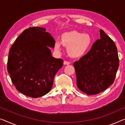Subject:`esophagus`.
I'll list each match as a JSON object with an SVG mask.
<instances>
[{"instance_id":"34e87169","label":"esophagus","mask_w":125,"mask_h":125,"mask_svg":"<svg viewBox=\"0 0 125 125\" xmlns=\"http://www.w3.org/2000/svg\"><path fill=\"white\" fill-rule=\"evenodd\" d=\"M64 65H69L70 64V62H69V61H68L65 60L64 61Z\"/></svg>"}]
</instances>
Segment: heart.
<instances>
[{
    "instance_id": "obj_1",
    "label": "heart",
    "mask_w": 125,
    "mask_h": 125,
    "mask_svg": "<svg viewBox=\"0 0 125 125\" xmlns=\"http://www.w3.org/2000/svg\"><path fill=\"white\" fill-rule=\"evenodd\" d=\"M91 43V37L88 34H82L76 31H70L63 33L61 37V43L56 41L55 50L60 52L61 44L68 47V53L71 56L78 57L83 55L89 49Z\"/></svg>"
}]
</instances>
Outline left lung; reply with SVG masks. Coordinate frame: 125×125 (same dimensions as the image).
I'll return each instance as SVG.
<instances>
[{"mask_svg": "<svg viewBox=\"0 0 125 125\" xmlns=\"http://www.w3.org/2000/svg\"><path fill=\"white\" fill-rule=\"evenodd\" d=\"M97 40L87 54L74 62L76 84L88 95L98 94L114 83L119 66L117 49L114 41L99 30Z\"/></svg>", "mask_w": 125, "mask_h": 125, "instance_id": "1", "label": "left lung"}]
</instances>
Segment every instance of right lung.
<instances>
[{"label": "right lung", "instance_id": "obj_1", "mask_svg": "<svg viewBox=\"0 0 125 125\" xmlns=\"http://www.w3.org/2000/svg\"><path fill=\"white\" fill-rule=\"evenodd\" d=\"M55 40L43 27L25 30L9 52L7 70L17 90L28 97H42L50 91L63 60L52 56Z\"/></svg>", "mask_w": 125, "mask_h": 125}]
</instances>
